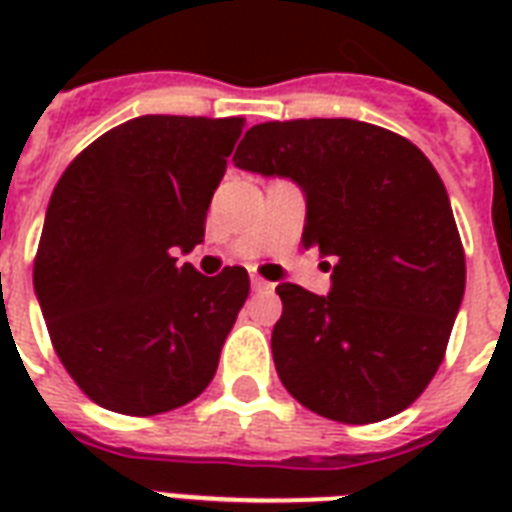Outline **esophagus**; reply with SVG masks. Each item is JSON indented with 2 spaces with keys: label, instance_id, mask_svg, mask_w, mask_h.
I'll return each instance as SVG.
<instances>
[{
  "label": "esophagus",
  "instance_id": "1",
  "mask_svg": "<svg viewBox=\"0 0 512 512\" xmlns=\"http://www.w3.org/2000/svg\"><path fill=\"white\" fill-rule=\"evenodd\" d=\"M252 289H255V292H265V289H273V284L268 279H263V276L252 273Z\"/></svg>",
  "mask_w": 512,
  "mask_h": 512
}]
</instances>
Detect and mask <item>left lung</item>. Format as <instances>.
<instances>
[{"label": "left lung", "mask_w": 512, "mask_h": 512, "mask_svg": "<svg viewBox=\"0 0 512 512\" xmlns=\"http://www.w3.org/2000/svg\"><path fill=\"white\" fill-rule=\"evenodd\" d=\"M233 162L292 177L308 204L303 247L335 260L327 297L276 287L284 388L345 425L404 412L444 361L465 295V249L436 167L396 132L353 119L255 124Z\"/></svg>", "instance_id": "1"}]
</instances>
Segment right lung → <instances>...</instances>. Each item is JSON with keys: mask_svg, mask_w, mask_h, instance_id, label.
<instances>
[{"mask_svg": "<svg viewBox=\"0 0 512 512\" xmlns=\"http://www.w3.org/2000/svg\"><path fill=\"white\" fill-rule=\"evenodd\" d=\"M244 119L138 116L60 175L34 260L52 348L90 401L130 417L207 388L249 295L241 265L207 279L177 249L204 241Z\"/></svg>", "mask_w": 512, "mask_h": 512, "instance_id": "right-lung-1", "label": "right lung"}]
</instances>
